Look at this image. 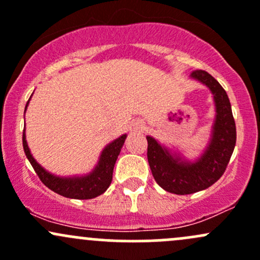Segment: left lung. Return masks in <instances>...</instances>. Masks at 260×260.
I'll return each mask as SVG.
<instances>
[{"label": "left lung", "mask_w": 260, "mask_h": 260, "mask_svg": "<svg viewBox=\"0 0 260 260\" xmlns=\"http://www.w3.org/2000/svg\"><path fill=\"white\" fill-rule=\"evenodd\" d=\"M191 77L211 89L216 103V121L207 150L196 162H186L172 156L155 139L147 136V160L158 186L175 194H189L213 185L224 174L237 140L236 122L230 99L222 85L205 71L192 72Z\"/></svg>", "instance_id": "left-lung-1"}]
</instances>
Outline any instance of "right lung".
I'll return each instance as SVG.
<instances>
[{
    "label": "right lung",
    "instance_id": "right-lung-1",
    "mask_svg": "<svg viewBox=\"0 0 260 260\" xmlns=\"http://www.w3.org/2000/svg\"><path fill=\"white\" fill-rule=\"evenodd\" d=\"M27 105L28 103L26 104V108ZM125 139H126V135L120 136L119 139L114 140L105 147L100 156L99 164L90 175L83 176V177L62 178L49 174L43 167H41V165L36 162L33 156L30 155L28 145H27L24 130L23 136H22L24 153L42 182L55 193L68 198H75V200H90V198L99 196L107 191L108 187L110 186L111 180H113L114 165L116 162V158L124 145Z\"/></svg>",
    "mask_w": 260,
    "mask_h": 260
}]
</instances>
